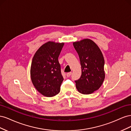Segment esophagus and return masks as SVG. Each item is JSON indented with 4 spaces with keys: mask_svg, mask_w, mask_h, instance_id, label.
I'll return each instance as SVG.
<instances>
[{
    "mask_svg": "<svg viewBox=\"0 0 131 131\" xmlns=\"http://www.w3.org/2000/svg\"><path fill=\"white\" fill-rule=\"evenodd\" d=\"M71 75H72V73H71V72L68 73L67 74V77H69Z\"/></svg>",
    "mask_w": 131,
    "mask_h": 131,
    "instance_id": "1",
    "label": "esophagus"
}]
</instances>
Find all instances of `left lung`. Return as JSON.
Segmentation results:
<instances>
[{
  "label": "left lung",
  "mask_w": 131,
  "mask_h": 131,
  "mask_svg": "<svg viewBox=\"0 0 131 131\" xmlns=\"http://www.w3.org/2000/svg\"><path fill=\"white\" fill-rule=\"evenodd\" d=\"M73 46L81 66L80 78L75 81L79 92L89 94L100 88L105 79L104 59L97 45L89 39L75 41Z\"/></svg>",
  "instance_id": "8db88e82"
}]
</instances>
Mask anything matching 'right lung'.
<instances>
[{
  "label": "right lung",
  "instance_id": "right-lung-1",
  "mask_svg": "<svg viewBox=\"0 0 131 131\" xmlns=\"http://www.w3.org/2000/svg\"><path fill=\"white\" fill-rule=\"evenodd\" d=\"M64 43L48 41L37 51L31 62L30 78L35 88L47 97L60 92L63 80L58 61Z\"/></svg>",
  "mask_w": 131,
  "mask_h": 131
}]
</instances>
